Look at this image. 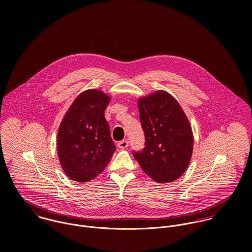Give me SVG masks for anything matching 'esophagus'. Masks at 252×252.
<instances>
[{
	"instance_id": "esophagus-1",
	"label": "esophagus",
	"mask_w": 252,
	"mask_h": 252,
	"mask_svg": "<svg viewBox=\"0 0 252 252\" xmlns=\"http://www.w3.org/2000/svg\"><path fill=\"white\" fill-rule=\"evenodd\" d=\"M117 146L119 148H126L129 146V142L127 140H123V141H120L117 143Z\"/></svg>"
}]
</instances>
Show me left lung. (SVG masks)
<instances>
[{"mask_svg":"<svg viewBox=\"0 0 252 252\" xmlns=\"http://www.w3.org/2000/svg\"><path fill=\"white\" fill-rule=\"evenodd\" d=\"M145 144L133 151L144 173L159 183L178 180L186 171L193 151L190 123L178 101L159 90L138 101Z\"/></svg>","mask_w":252,"mask_h":252,"instance_id":"left-lung-1","label":"left lung"}]
</instances>
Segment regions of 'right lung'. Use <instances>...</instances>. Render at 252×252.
I'll use <instances>...</instances> for the list:
<instances>
[{
	"mask_svg": "<svg viewBox=\"0 0 252 252\" xmlns=\"http://www.w3.org/2000/svg\"><path fill=\"white\" fill-rule=\"evenodd\" d=\"M110 97L97 89L80 93L66 112L57 135L58 157L65 174L74 181L95 179L115 151L105 109Z\"/></svg>",
	"mask_w": 252,
	"mask_h": 252,
	"instance_id": "1",
	"label": "right lung"
}]
</instances>
